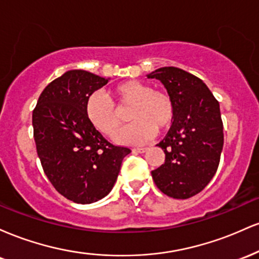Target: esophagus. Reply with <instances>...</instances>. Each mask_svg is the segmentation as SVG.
Listing matches in <instances>:
<instances>
[{
	"label": "esophagus",
	"mask_w": 259,
	"mask_h": 259,
	"mask_svg": "<svg viewBox=\"0 0 259 259\" xmlns=\"http://www.w3.org/2000/svg\"><path fill=\"white\" fill-rule=\"evenodd\" d=\"M134 152H138V153H145L146 152V147H138V148H133Z\"/></svg>",
	"instance_id": "obj_1"
}]
</instances>
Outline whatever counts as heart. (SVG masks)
Masks as SVG:
<instances>
[{
	"mask_svg": "<svg viewBox=\"0 0 259 259\" xmlns=\"http://www.w3.org/2000/svg\"><path fill=\"white\" fill-rule=\"evenodd\" d=\"M121 111L129 112L133 124L115 136L121 144L138 145L153 138L157 129L170 126L174 118V105L169 95L154 91L151 85L138 80L121 82L112 90ZM86 117L99 132L113 136L123 123L121 112L102 92H94L85 106Z\"/></svg>",
	"mask_w": 259,
	"mask_h": 259,
	"instance_id": "b5f03b06",
	"label": "heart"
}]
</instances>
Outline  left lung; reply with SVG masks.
<instances>
[{
	"label": "left lung",
	"instance_id": "obj_1",
	"mask_svg": "<svg viewBox=\"0 0 259 259\" xmlns=\"http://www.w3.org/2000/svg\"><path fill=\"white\" fill-rule=\"evenodd\" d=\"M167 89L174 105L171 127L157 146L165 153L151 171L157 187L169 197L185 200L208 185L218 169L224 145L219 102L197 76L175 67L147 74Z\"/></svg>",
	"mask_w": 259,
	"mask_h": 259
}]
</instances>
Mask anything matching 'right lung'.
I'll list each match as a JSON object with an SVG mask.
<instances>
[{
    "instance_id": "obj_1",
    "label": "right lung",
    "mask_w": 259,
    "mask_h": 259,
    "mask_svg": "<svg viewBox=\"0 0 259 259\" xmlns=\"http://www.w3.org/2000/svg\"><path fill=\"white\" fill-rule=\"evenodd\" d=\"M109 79L86 70H68L50 82L32 112L37 156L61 195L88 204L103 198L117 181L132 151L114 146L89 121L86 101Z\"/></svg>"
}]
</instances>
